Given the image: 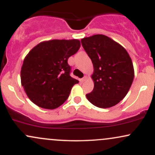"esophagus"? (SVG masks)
Returning <instances> with one entry per match:
<instances>
[{"instance_id": "1", "label": "esophagus", "mask_w": 155, "mask_h": 155, "mask_svg": "<svg viewBox=\"0 0 155 155\" xmlns=\"http://www.w3.org/2000/svg\"><path fill=\"white\" fill-rule=\"evenodd\" d=\"M86 80H87V76H84V77L81 79V82H84V81H86Z\"/></svg>"}]
</instances>
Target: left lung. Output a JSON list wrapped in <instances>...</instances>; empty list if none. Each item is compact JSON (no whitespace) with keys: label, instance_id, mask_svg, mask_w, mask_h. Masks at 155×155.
<instances>
[{"label":"left lung","instance_id":"8db88e82","mask_svg":"<svg viewBox=\"0 0 155 155\" xmlns=\"http://www.w3.org/2000/svg\"><path fill=\"white\" fill-rule=\"evenodd\" d=\"M81 42L94 68V88L87 98L99 108L115 106L127 95L134 79L130 57L122 45L106 35H94Z\"/></svg>","mask_w":155,"mask_h":155}]
</instances>
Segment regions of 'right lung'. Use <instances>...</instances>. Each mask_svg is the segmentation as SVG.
<instances>
[{
  "instance_id": "obj_1",
  "label": "right lung",
  "mask_w": 155,
  "mask_h": 155,
  "mask_svg": "<svg viewBox=\"0 0 155 155\" xmlns=\"http://www.w3.org/2000/svg\"><path fill=\"white\" fill-rule=\"evenodd\" d=\"M80 41H46L34 47L25 58L21 68V84L33 104L54 109L67 100L79 81L70 76L68 59L77 52Z\"/></svg>"
}]
</instances>
